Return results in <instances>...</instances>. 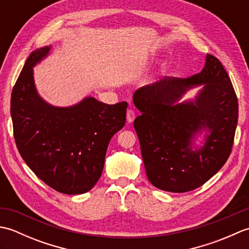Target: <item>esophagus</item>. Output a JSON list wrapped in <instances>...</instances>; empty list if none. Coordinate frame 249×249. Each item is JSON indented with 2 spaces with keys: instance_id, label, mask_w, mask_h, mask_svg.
I'll list each match as a JSON object with an SVG mask.
<instances>
[{
  "instance_id": "1",
  "label": "esophagus",
  "mask_w": 249,
  "mask_h": 249,
  "mask_svg": "<svg viewBox=\"0 0 249 249\" xmlns=\"http://www.w3.org/2000/svg\"><path fill=\"white\" fill-rule=\"evenodd\" d=\"M135 118H136V113H135V111H134V110H131V109H128V110H127V112H126V119H127V122H128V123H131V122H134Z\"/></svg>"
}]
</instances>
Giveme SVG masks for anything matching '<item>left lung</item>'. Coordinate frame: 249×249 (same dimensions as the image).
Returning <instances> with one entry per match:
<instances>
[{
	"mask_svg": "<svg viewBox=\"0 0 249 249\" xmlns=\"http://www.w3.org/2000/svg\"><path fill=\"white\" fill-rule=\"evenodd\" d=\"M202 85L195 100L178 103L189 88ZM141 111L134 122L146 176L155 187L186 193L217 173L230 156L239 104L228 73L218 59L206 54L199 73L165 77L137 89ZM206 131L204 144L193 147L195 135Z\"/></svg>",
	"mask_w": 249,
	"mask_h": 249,
	"instance_id": "left-lung-1",
	"label": "left lung"
}]
</instances>
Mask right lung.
<instances>
[{
	"label": "right lung",
	"instance_id": "1",
	"mask_svg": "<svg viewBox=\"0 0 249 249\" xmlns=\"http://www.w3.org/2000/svg\"><path fill=\"white\" fill-rule=\"evenodd\" d=\"M50 46L32 52L10 98L14 137L21 157L41 181L56 192L81 195L102 176L108 144L126 122L127 103L107 105L86 97L71 107H54L41 98L33 67Z\"/></svg>",
	"mask_w": 249,
	"mask_h": 249
}]
</instances>
